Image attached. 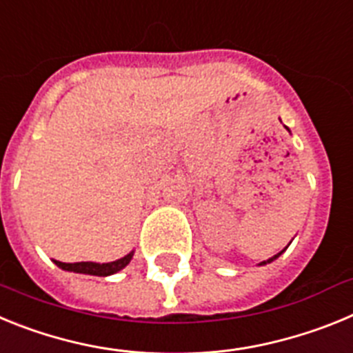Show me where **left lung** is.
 Instances as JSON below:
<instances>
[{"label":"left lung","mask_w":353,"mask_h":353,"mask_svg":"<svg viewBox=\"0 0 353 353\" xmlns=\"http://www.w3.org/2000/svg\"><path fill=\"white\" fill-rule=\"evenodd\" d=\"M283 251H285V249H283ZM283 251H281V252H283ZM281 252H277V254H274V256H272V258H269V260H267V261H261L260 265H267V263H270V261H274V260H276V258L281 256Z\"/></svg>","instance_id":"obj_1"}]
</instances>
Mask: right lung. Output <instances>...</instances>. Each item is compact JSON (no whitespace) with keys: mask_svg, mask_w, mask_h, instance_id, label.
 Returning a JSON list of instances; mask_svg holds the SVG:
<instances>
[{"mask_svg":"<svg viewBox=\"0 0 353 353\" xmlns=\"http://www.w3.org/2000/svg\"><path fill=\"white\" fill-rule=\"evenodd\" d=\"M134 251L129 252L127 256L120 258L117 261H109V263H93V261H77V263H63V261H56L54 263L60 269L68 270V272H77V274H88V276H111L117 274L118 270L125 269L129 261L132 260Z\"/></svg>","mask_w":353,"mask_h":353,"instance_id":"1","label":"right lung"}]
</instances>
